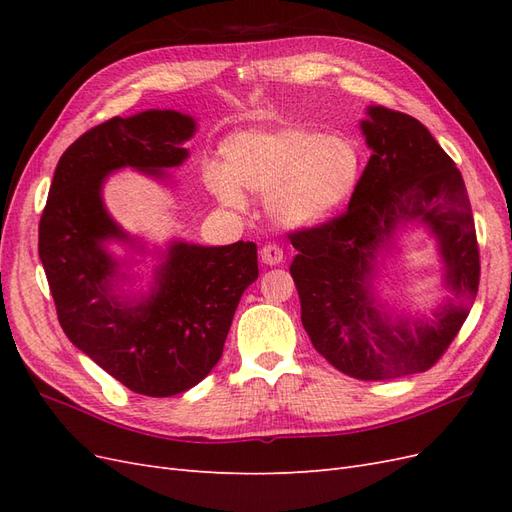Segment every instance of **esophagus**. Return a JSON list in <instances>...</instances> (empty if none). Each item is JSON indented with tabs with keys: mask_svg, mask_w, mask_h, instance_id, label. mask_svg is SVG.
I'll use <instances>...</instances> for the list:
<instances>
[{
	"mask_svg": "<svg viewBox=\"0 0 512 512\" xmlns=\"http://www.w3.org/2000/svg\"><path fill=\"white\" fill-rule=\"evenodd\" d=\"M260 260L265 262V265H269V267L280 265V262L284 260V250L277 243H269V245H265L260 250Z\"/></svg>",
	"mask_w": 512,
	"mask_h": 512,
	"instance_id": "esophagus-1",
	"label": "esophagus"
}]
</instances>
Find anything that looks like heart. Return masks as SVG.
<instances>
[{"label":"heart","mask_w":512,"mask_h":512,"mask_svg":"<svg viewBox=\"0 0 512 512\" xmlns=\"http://www.w3.org/2000/svg\"><path fill=\"white\" fill-rule=\"evenodd\" d=\"M220 156V164L205 166L209 192L232 209L245 207L243 190L269 194V213L290 228L333 218L354 198L365 170L356 138L301 126L230 134Z\"/></svg>","instance_id":"1"}]
</instances>
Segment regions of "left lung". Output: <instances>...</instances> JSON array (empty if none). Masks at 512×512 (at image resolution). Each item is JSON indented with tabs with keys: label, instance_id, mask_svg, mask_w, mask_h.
<instances>
[{
	"label": "left lung",
	"instance_id": "8db88e82",
	"mask_svg": "<svg viewBox=\"0 0 512 512\" xmlns=\"http://www.w3.org/2000/svg\"><path fill=\"white\" fill-rule=\"evenodd\" d=\"M371 158L348 211L292 232L290 275L314 348L356 380H391L429 369L451 346L474 303L478 243L466 183L421 121L367 106L361 121ZM425 227L437 239L443 285L454 294L433 319H393L375 297L377 258L397 229Z\"/></svg>",
	"mask_w": 512,
	"mask_h": 512
}]
</instances>
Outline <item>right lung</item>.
<instances>
[{"instance_id": "right-lung-1", "label": "right lung", "mask_w": 512, "mask_h": 512, "mask_svg": "<svg viewBox=\"0 0 512 512\" xmlns=\"http://www.w3.org/2000/svg\"><path fill=\"white\" fill-rule=\"evenodd\" d=\"M196 121L179 111H143L91 128L59 158L40 218L38 252L57 318L70 342L130 391L170 397L218 365L243 290L256 282V243L207 247L170 241L158 252L147 294H128L123 243L145 252L106 211L108 175L132 168L166 181L181 166Z\"/></svg>"}]
</instances>
